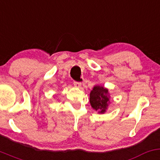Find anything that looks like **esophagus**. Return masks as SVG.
<instances>
[{"label": "esophagus", "mask_w": 160, "mask_h": 160, "mask_svg": "<svg viewBox=\"0 0 160 160\" xmlns=\"http://www.w3.org/2000/svg\"><path fill=\"white\" fill-rule=\"evenodd\" d=\"M74 86L76 88H81L82 87V83L78 82H74Z\"/></svg>", "instance_id": "34e87169"}]
</instances>
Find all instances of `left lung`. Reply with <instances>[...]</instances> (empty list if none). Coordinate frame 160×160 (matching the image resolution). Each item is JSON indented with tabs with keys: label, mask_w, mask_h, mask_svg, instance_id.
Returning <instances> with one entry per match:
<instances>
[{
	"label": "left lung",
	"mask_w": 160,
	"mask_h": 160,
	"mask_svg": "<svg viewBox=\"0 0 160 160\" xmlns=\"http://www.w3.org/2000/svg\"><path fill=\"white\" fill-rule=\"evenodd\" d=\"M109 90L103 85H96L90 92V104L98 114H104L110 104Z\"/></svg>",
	"instance_id": "1"
}]
</instances>
